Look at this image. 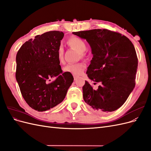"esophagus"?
Listing matches in <instances>:
<instances>
[{
  "label": "esophagus",
  "instance_id": "1",
  "mask_svg": "<svg viewBox=\"0 0 151 151\" xmlns=\"http://www.w3.org/2000/svg\"><path fill=\"white\" fill-rule=\"evenodd\" d=\"M77 76L74 75V80H76V79H77Z\"/></svg>",
  "mask_w": 151,
  "mask_h": 151
}]
</instances>
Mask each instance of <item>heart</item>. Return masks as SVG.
I'll list each match as a JSON object with an SVG mask.
<instances>
[{
    "label": "heart",
    "instance_id": "b5f03b06",
    "mask_svg": "<svg viewBox=\"0 0 151 151\" xmlns=\"http://www.w3.org/2000/svg\"><path fill=\"white\" fill-rule=\"evenodd\" d=\"M68 43L70 46L76 50L77 52L80 53L81 57H84V52L88 48V44L84 40L81 38L72 36L68 40ZM63 48L62 45L58 47V57L59 61H62L63 59ZM86 68V64L83 62L77 63H70L63 67V71L65 72L70 73L73 75L78 76L80 75Z\"/></svg>",
    "mask_w": 151,
    "mask_h": 151
}]
</instances>
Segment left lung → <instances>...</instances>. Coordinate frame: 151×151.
Here are the masks:
<instances>
[{"mask_svg":"<svg viewBox=\"0 0 151 151\" xmlns=\"http://www.w3.org/2000/svg\"><path fill=\"white\" fill-rule=\"evenodd\" d=\"M72 33L89 44L93 57L86 74L91 80L101 83L94 90L85 81L84 101L99 113L116 110L135 88L138 59L134 45L125 36L106 29Z\"/></svg>","mask_w":151,"mask_h":151,"instance_id":"8db88e82","label":"left lung"}]
</instances>
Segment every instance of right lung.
<instances>
[{
  "instance_id": "obj_1",
  "label": "right lung",
  "mask_w": 151,
  "mask_h": 151,
  "mask_svg": "<svg viewBox=\"0 0 151 151\" xmlns=\"http://www.w3.org/2000/svg\"><path fill=\"white\" fill-rule=\"evenodd\" d=\"M63 36L58 31L37 35L22 45L16 55V78L21 94L38 111L62 103L74 81L71 74L62 72L58 60V50Z\"/></svg>"
}]
</instances>
